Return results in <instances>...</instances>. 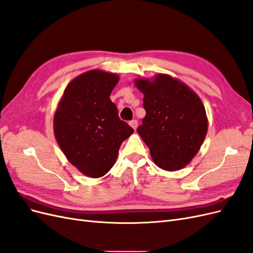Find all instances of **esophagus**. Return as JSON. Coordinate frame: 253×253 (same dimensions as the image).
I'll list each match as a JSON object with an SVG mask.
<instances>
[{
	"label": "esophagus",
	"mask_w": 253,
	"mask_h": 253,
	"mask_svg": "<svg viewBox=\"0 0 253 253\" xmlns=\"http://www.w3.org/2000/svg\"><path fill=\"white\" fill-rule=\"evenodd\" d=\"M129 126H131L134 129H136L137 126H138V122H137V120H132V121H129Z\"/></svg>",
	"instance_id": "34e87169"
}]
</instances>
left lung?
Returning <instances> with one entry per match:
<instances>
[{
	"label": "left lung",
	"mask_w": 253,
	"mask_h": 253,
	"mask_svg": "<svg viewBox=\"0 0 253 253\" xmlns=\"http://www.w3.org/2000/svg\"><path fill=\"white\" fill-rule=\"evenodd\" d=\"M134 83L143 94L147 113L137 132L149 147L153 162L166 171L182 169L200 151L208 131L201 98L167 74L137 78Z\"/></svg>",
	"instance_id": "8db88e82"
}]
</instances>
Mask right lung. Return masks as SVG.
<instances>
[{
  "label": "right lung",
  "instance_id": "right-lung-1",
  "mask_svg": "<svg viewBox=\"0 0 253 253\" xmlns=\"http://www.w3.org/2000/svg\"><path fill=\"white\" fill-rule=\"evenodd\" d=\"M119 81L115 73L90 70L73 79L53 115V134L60 149L77 170L102 177L115 165L121 143L134 133L120 120L110 99Z\"/></svg>",
  "mask_w": 253,
  "mask_h": 253
}]
</instances>
